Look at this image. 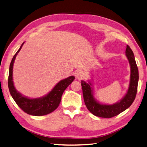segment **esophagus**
Segmentation results:
<instances>
[{"label":"esophagus","instance_id":"1","mask_svg":"<svg viewBox=\"0 0 147 147\" xmlns=\"http://www.w3.org/2000/svg\"><path fill=\"white\" fill-rule=\"evenodd\" d=\"M74 76H75L76 79L81 80L83 78L84 73H83V72L82 71L78 70V71H77L75 72V73H74Z\"/></svg>","mask_w":147,"mask_h":147}]
</instances>
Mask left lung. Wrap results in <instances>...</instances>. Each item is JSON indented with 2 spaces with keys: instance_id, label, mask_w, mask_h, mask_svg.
Returning a JSON list of instances; mask_svg holds the SVG:
<instances>
[{
  "instance_id": "left-lung-1",
  "label": "left lung",
  "mask_w": 147,
  "mask_h": 147,
  "mask_svg": "<svg viewBox=\"0 0 147 147\" xmlns=\"http://www.w3.org/2000/svg\"><path fill=\"white\" fill-rule=\"evenodd\" d=\"M126 55L128 59L131 68L130 82L126 94L119 102L112 105L100 104L96 100L93 96L92 83L90 82L86 83L83 80L81 82L85 104L88 110L96 116L104 118L114 117L126 110L135 100L139 79L138 69L135 61V55L128 45L126 46Z\"/></svg>"
}]
</instances>
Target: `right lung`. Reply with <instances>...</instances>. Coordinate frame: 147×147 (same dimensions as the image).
<instances>
[{
	"label": "right lung",
	"instance_id": "right-lung-1",
	"mask_svg": "<svg viewBox=\"0 0 147 147\" xmlns=\"http://www.w3.org/2000/svg\"><path fill=\"white\" fill-rule=\"evenodd\" d=\"M24 43H22L20 49L16 53L12 58L9 66V78H8V87L12 97L24 112L28 114L41 116L51 113L54 111L60 104L61 97L64 90L67 87L73 82L74 76H71L64 80L60 81L54 88L47 95L43 97L37 98H30L21 95L16 90L12 81V70L13 65L17 54L20 51Z\"/></svg>",
	"mask_w": 147,
	"mask_h": 147
}]
</instances>
